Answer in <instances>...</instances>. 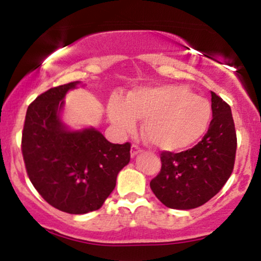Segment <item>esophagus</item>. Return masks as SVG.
<instances>
[{
    "mask_svg": "<svg viewBox=\"0 0 261 261\" xmlns=\"http://www.w3.org/2000/svg\"><path fill=\"white\" fill-rule=\"evenodd\" d=\"M140 151H142V149H140L138 145H136V144H133V145H132V149H130L132 156H136L137 154H139Z\"/></svg>",
    "mask_w": 261,
    "mask_h": 261,
    "instance_id": "34e87169",
    "label": "esophagus"
}]
</instances>
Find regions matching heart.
I'll list each match as a JSON object with an SVG mask.
<instances>
[{
    "label": "heart",
    "mask_w": 261,
    "mask_h": 261,
    "mask_svg": "<svg viewBox=\"0 0 261 261\" xmlns=\"http://www.w3.org/2000/svg\"><path fill=\"white\" fill-rule=\"evenodd\" d=\"M110 121L121 132L136 129L144 118L143 136L155 148L179 151L193 145L209 127V101L182 85H161L132 91L127 99L112 96Z\"/></svg>",
    "instance_id": "heart-1"
}]
</instances>
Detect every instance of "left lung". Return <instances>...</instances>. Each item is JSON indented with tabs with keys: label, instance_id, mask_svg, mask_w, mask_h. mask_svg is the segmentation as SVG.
I'll return each mask as SVG.
<instances>
[{
	"label": "left lung",
	"instance_id": "left-lung-1",
	"mask_svg": "<svg viewBox=\"0 0 261 261\" xmlns=\"http://www.w3.org/2000/svg\"><path fill=\"white\" fill-rule=\"evenodd\" d=\"M213 119L203 139L192 149L162 151L161 170L150 188L171 209L201 206L222 189L233 171L237 136L231 107L211 91Z\"/></svg>",
	"mask_w": 261,
	"mask_h": 261
}]
</instances>
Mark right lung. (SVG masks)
<instances>
[{"label":"right lung","instance_id":"right-lung-1","mask_svg":"<svg viewBox=\"0 0 261 261\" xmlns=\"http://www.w3.org/2000/svg\"><path fill=\"white\" fill-rule=\"evenodd\" d=\"M79 82L48 89L27 110L21 154L30 182L56 209L74 215L100 209L130 160V143L112 144L94 128L69 132L63 97Z\"/></svg>","mask_w":261,"mask_h":261}]
</instances>
